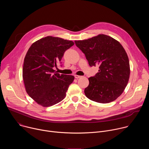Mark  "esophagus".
<instances>
[{"label": "esophagus", "mask_w": 149, "mask_h": 149, "mask_svg": "<svg viewBox=\"0 0 149 149\" xmlns=\"http://www.w3.org/2000/svg\"><path fill=\"white\" fill-rule=\"evenodd\" d=\"M74 77H75V78H77V79H78V78H81V77H82V76L77 75H74Z\"/></svg>", "instance_id": "esophagus-1"}]
</instances>
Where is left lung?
<instances>
[{
	"label": "left lung",
	"mask_w": 149,
	"mask_h": 149,
	"mask_svg": "<svg viewBox=\"0 0 149 149\" xmlns=\"http://www.w3.org/2000/svg\"><path fill=\"white\" fill-rule=\"evenodd\" d=\"M76 46L85 54L90 67L98 65L99 70L88 78L84 93L90 100L109 103L124 91L130 77L127 54L119 42L104 34L82 40H75Z\"/></svg>",
	"instance_id": "8db88e82"
}]
</instances>
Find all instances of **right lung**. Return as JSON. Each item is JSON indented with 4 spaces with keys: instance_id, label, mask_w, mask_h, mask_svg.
I'll use <instances>...</instances> for the list:
<instances>
[{
    "instance_id": "add662e5",
    "label": "right lung",
    "mask_w": 149,
    "mask_h": 149,
    "mask_svg": "<svg viewBox=\"0 0 149 149\" xmlns=\"http://www.w3.org/2000/svg\"><path fill=\"white\" fill-rule=\"evenodd\" d=\"M74 44L72 40L48 36L38 40L29 48L22 76L26 93L38 104L50 107L65 97L74 77L61 75L54 68H57L64 52Z\"/></svg>"
}]
</instances>
